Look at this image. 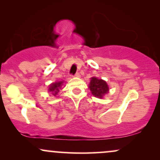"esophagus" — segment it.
Here are the masks:
<instances>
[{
    "instance_id": "esophagus-1",
    "label": "esophagus",
    "mask_w": 160,
    "mask_h": 160,
    "mask_svg": "<svg viewBox=\"0 0 160 160\" xmlns=\"http://www.w3.org/2000/svg\"><path fill=\"white\" fill-rule=\"evenodd\" d=\"M74 77H76V78H80V73L77 72L76 74H74Z\"/></svg>"
}]
</instances>
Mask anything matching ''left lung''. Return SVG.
I'll use <instances>...</instances> for the list:
<instances>
[{
	"instance_id": "obj_1",
	"label": "left lung",
	"mask_w": 160,
	"mask_h": 160,
	"mask_svg": "<svg viewBox=\"0 0 160 160\" xmlns=\"http://www.w3.org/2000/svg\"><path fill=\"white\" fill-rule=\"evenodd\" d=\"M89 89L92 94L98 98H103V96L108 92V86L104 80L102 79L92 78L89 83Z\"/></svg>"
}]
</instances>
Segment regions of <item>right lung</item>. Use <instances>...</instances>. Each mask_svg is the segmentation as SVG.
Here are the masks:
<instances>
[{"instance_id":"1","label":"right lung","mask_w":160,"mask_h":160,"mask_svg":"<svg viewBox=\"0 0 160 160\" xmlns=\"http://www.w3.org/2000/svg\"><path fill=\"white\" fill-rule=\"evenodd\" d=\"M62 83H63V82L62 81L56 82H55V83L53 82V83H52L50 86H49V91L52 92V95L56 96V95H57V93H58V92H59L60 89H61Z\"/></svg>"}]
</instances>
